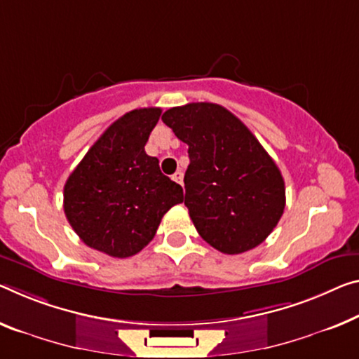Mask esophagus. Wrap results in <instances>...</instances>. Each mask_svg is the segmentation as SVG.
<instances>
[{
  "label": "esophagus",
  "instance_id": "obj_1",
  "mask_svg": "<svg viewBox=\"0 0 359 359\" xmlns=\"http://www.w3.org/2000/svg\"><path fill=\"white\" fill-rule=\"evenodd\" d=\"M172 180L175 181V183L183 184V172H176V173L172 176Z\"/></svg>",
  "mask_w": 359,
  "mask_h": 359
}]
</instances>
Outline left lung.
I'll return each mask as SVG.
<instances>
[{
  "mask_svg": "<svg viewBox=\"0 0 359 359\" xmlns=\"http://www.w3.org/2000/svg\"><path fill=\"white\" fill-rule=\"evenodd\" d=\"M162 120L189 146L184 205L202 239L228 255L260 245L283 217L285 186L252 131L213 102L172 107Z\"/></svg>",
  "mask_w": 359,
  "mask_h": 359,
  "instance_id": "obj_1",
  "label": "left lung"
}]
</instances>
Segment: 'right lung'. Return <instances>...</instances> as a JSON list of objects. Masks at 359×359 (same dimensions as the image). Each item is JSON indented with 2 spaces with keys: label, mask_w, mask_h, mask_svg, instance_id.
<instances>
[{
  "label": "right lung",
  "mask_w": 359,
  "mask_h": 359,
  "mask_svg": "<svg viewBox=\"0 0 359 359\" xmlns=\"http://www.w3.org/2000/svg\"><path fill=\"white\" fill-rule=\"evenodd\" d=\"M162 109H135L109 126L64 186V212L91 249L115 258L141 252L163 215L183 202V187L165 176L144 146Z\"/></svg>",
  "instance_id": "add662e5"
}]
</instances>
